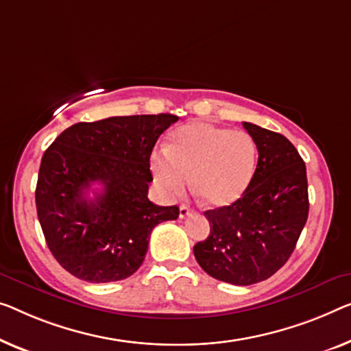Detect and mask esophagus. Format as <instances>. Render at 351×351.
Masks as SVG:
<instances>
[{
	"mask_svg": "<svg viewBox=\"0 0 351 351\" xmlns=\"http://www.w3.org/2000/svg\"><path fill=\"white\" fill-rule=\"evenodd\" d=\"M192 213H193V209H191L187 205H181V206H180V217H181V219L191 216Z\"/></svg>",
	"mask_w": 351,
	"mask_h": 351,
	"instance_id": "1",
	"label": "esophagus"
}]
</instances>
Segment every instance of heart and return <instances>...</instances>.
<instances>
[{"mask_svg": "<svg viewBox=\"0 0 351 351\" xmlns=\"http://www.w3.org/2000/svg\"><path fill=\"white\" fill-rule=\"evenodd\" d=\"M257 146L245 130L195 121L175 130L167 149L151 154V171L162 192L181 195L189 186L209 206L237 202L252 181Z\"/></svg>", "mask_w": 351, "mask_h": 351, "instance_id": "obj_1", "label": "heart"}]
</instances>
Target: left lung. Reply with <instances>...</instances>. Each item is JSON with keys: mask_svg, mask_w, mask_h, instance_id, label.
Wrapping results in <instances>:
<instances>
[{"mask_svg": "<svg viewBox=\"0 0 351 351\" xmlns=\"http://www.w3.org/2000/svg\"><path fill=\"white\" fill-rule=\"evenodd\" d=\"M258 149L252 181L232 205L209 209V234L193 255L214 279L233 285L266 280L287 263L309 214L306 164L289 138L243 123Z\"/></svg>", "mask_w": 351, "mask_h": 351, "instance_id": "obj_1", "label": "left lung"}]
</instances>
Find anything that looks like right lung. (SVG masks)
Segmentation results:
<instances>
[{"mask_svg": "<svg viewBox=\"0 0 351 351\" xmlns=\"http://www.w3.org/2000/svg\"><path fill=\"white\" fill-rule=\"evenodd\" d=\"M176 121L160 113L77 123L47 148L36 208L47 245L67 273L93 284L132 276L153 228L180 216L178 206L148 198L151 153ZM93 184L101 191L88 199Z\"/></svg>", "mask_w": 351, "mask_h": 351, "instance_id": "obj_1", "label": "right lung"}]
</instances>
